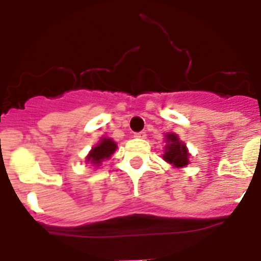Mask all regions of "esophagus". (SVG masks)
<instances>
[{
	"label": "esophagus",
	"instance_id": "1",
	"mask_svg": "<svg viewBox=\"0 0 261 261\" xmlns=\"http://www.w3.org/2000/svg\"><path fill=\"white\" fill-rule=\"evenodd\" d=\"M135 137L136 138H145L146 137V132H145V130H141V132L135 133Z\"/></svg>",
	"mask_w": 261,
	"mask_h": 261
}]
</instances>
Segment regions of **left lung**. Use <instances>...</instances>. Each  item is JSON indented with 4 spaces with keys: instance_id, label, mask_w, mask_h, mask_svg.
<instances>
[{
    "instance_id": "obj_1",
    "label": "left lung",
    "mask_w": 261,
    "mask_h": 261,
    "mask_svg": "<svg viewBox=\"0 0 261 261\" xmlns=\"http://www.w3.org/2000/svg\"><path fill=\"white\" fill-rule=\"evenodd\" d=\"M166 138H167L168 145L166 146L163 158L171 165H174L175 167H183V166L188 165V156L190 155L187 153L184 144L179 141L177 136L168 133Z\"/></svg>"
}]
</instances>
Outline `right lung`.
Segmentation results:
<instances>
[{
  "instance_id": "1",
  "label": "right lung",
  "mask_w": 261,
  "mask_h": 261,
  "mask_svg": "<svg viewBox=\"0 0 261 261\" xmlns=\"http://www.w3.org/2000/svg\"><path fill=\"white\" fill-rule=\"evenodd\" d=\"M115 150H116V144L110 138H103L98 146L93 147V150L90 151V154L87 155V161L94 165H99L103 159L110 158L111 154H114Z\"/></svg>"
}]
</instances>
